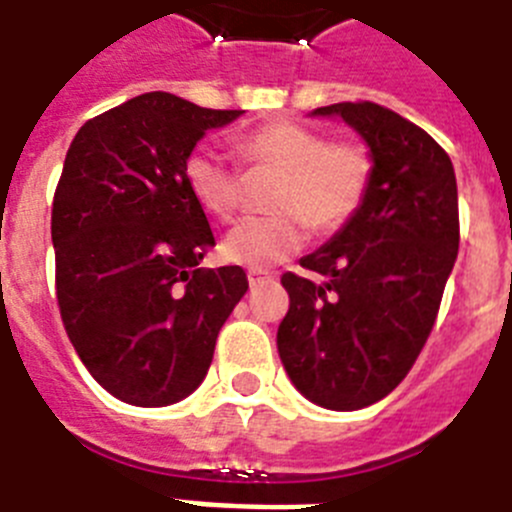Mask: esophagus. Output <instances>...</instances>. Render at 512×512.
Instances as JSON below:
<instances>
[{"instance_id": "obj_1", "label": "esophagus", "mask_w": 512, "mask_h": 512, "mask_svg": "<svg viewBox=\"0 0 512 512\" xmlns=\"http://www.w3.org/2000/svg\"><path fill=\"white\" fill-rule=\"evenodd\" d=\"M247 278H249V286L257 289V286H265L270 284V281H276V273H268V270H249Z\"/></svg>"}]
</instances>
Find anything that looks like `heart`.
Listing matches in <instances>:
<instances>
[{"label": "heart", "mask_w": 512, "mask_h": 512, "mask_svg": "<svg viewBox=\"0 0 512 512\" xmlns=\"http://www.w3.org/2000/svg\"><path fill=\"white\" fill-rule=\"evenodd\" d=\"M249 173H276L268 207L236 223L220 244L223 260L249 270L284 263L302 249L307 226L334 234L363 210L371 194V149L352 139H328L321 128L297 120H273L236 141ZM191 197L207 215L231 220L244 202L247 176L236 162L210 147L194 149L184 162Z\"/></svg>", "instance_id": "1"}]
</instances>
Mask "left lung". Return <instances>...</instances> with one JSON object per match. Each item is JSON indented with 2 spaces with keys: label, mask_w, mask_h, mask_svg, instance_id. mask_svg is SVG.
Instances as JSON below:
<instances>
[{
  "label": "left lung",
  "mask_w": 512,
  "mask_h": 512,
  "mask_svg": "<svg viewBox=\"0 0 512 512\" xmlns=\"http://www.w3.org/2000/svg\"><path fill=\"white\" fill-rule=\"evenodd\" d=\"M371 147L376 173L363 210L299 260L323 281L284 273L289 313L278 355L299 392L328 410L384 400L421 355L458 257V184L450 155L394 110L339 102Z\"/></svg>",
  "instance_id": "8db88e82"
}]
</instances>
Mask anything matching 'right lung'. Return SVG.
<instances>
[{"instance_id":"1","label":"right lung","mask_w":512,"mask_h":512,"mask_svg":"<svg viewBox=\"0 0 512 512\" xmlns=\"http://www.w3.org/2000/svg\"><path fill=\"white\" fill-rule=\"evenodd\" d=\"M242 110L149 91L86 120L52 199L62 326L102 389L139 407L189 397L249 289L239 265L199 268L215 247L184 162Z\"/></svg>"}]
</instances>
